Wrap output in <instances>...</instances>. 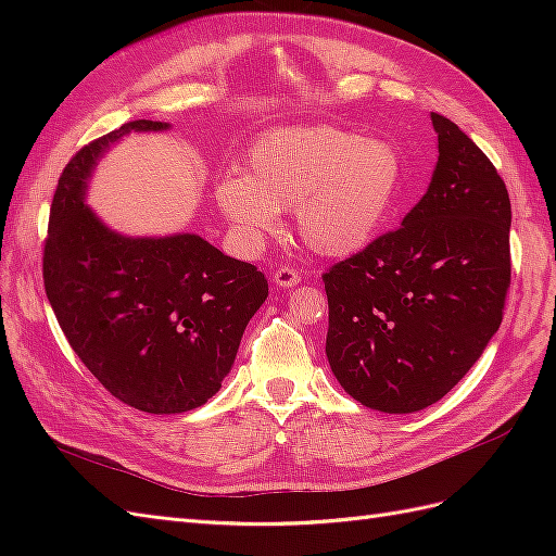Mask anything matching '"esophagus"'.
<instances>
[{
    "mask_svg": "<svg viewBox=\"0 0 556 556\" xmlns=\"http://www.w3.org/2000/svg\"><path fill=\"white\" fill-rule=\"evenodd\" d=\"M274 282L278 285V288L288 290V288H294V285L301 282V276H299V271H294V268L282 266V268H278V271L274 274Z\"/></svg>",
    "mask_w": 556,
    "mask_h": 556,
    "instance_id": "34e87169",
    "label": "esophagus"
}]
</instances>
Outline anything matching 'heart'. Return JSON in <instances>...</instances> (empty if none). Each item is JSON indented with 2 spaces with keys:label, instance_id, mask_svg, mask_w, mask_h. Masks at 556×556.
I'll use <instances>...</instances> for the list:
<instances>
[{
  "label": "heart",
  "instance_id": "1",
  "mask_svg": "<svg viewBox=\"0 0 556 556\" xmlns=\"http://www.w3.org/2000/svg\"><path fill=\"white\" fill-rule=\"evenodd\" d=\"M401 185V157L380 139L333 125L282 127L250 146L245 169L215 185V204L255 250L294 211L299 239L319 257L364 250L382 229Z\"/></svg>",
  "mask_w": 556,
  "mask_h": 556
}]
</instances>
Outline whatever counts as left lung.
Segmentation results:
<instances>
[{"instance_id": "obj_1", "label": "left lung", "mask_w": 556, "mask_h": 556, "mask_svg": "<svg viewBox=\"0 0 556 556\" xmlns=\"http://www.w3.org/2000/svg\"><path fill=\"white\" fill-rule=\"evenodd\" d=\"M439 162L427 194L323 276L327 359L362 406L417 413L443 399L498 331L510 288V197L482 150L431 113Z\"/></svg>"}]
</instances>
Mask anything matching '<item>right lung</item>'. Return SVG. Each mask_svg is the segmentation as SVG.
<instances>
[{
    "mask_svg": "<svg viewBox=\"0 0 556 556\" xmlns=\"http://www.w3.org/2000/svg\"><path fill=\"white\" fill-rule=\"evenodd\" d=\"M169 127L131 121L80 148L58 180L43 248L46 296L66 341L115 399L153 415L199 408L220 390L268 296L257 266L197 233L127 237L86 204L111 146Z\"/></svg>",
    "mask_w": 556,
    "mask_h": 556,
    "instance_id": "right-lung-1",
    "label": "right lung"
}]
</instances>
